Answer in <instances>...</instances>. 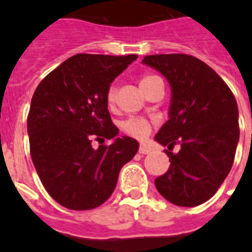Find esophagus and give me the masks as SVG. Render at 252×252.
<instances>
[{"mask_svg": "<svg viewBox=\"0 0 252 252\" xmlns=\"http://www.w3.org/2000/svg\"><path fill=\"white\" fill-rule=\"evenodd\" d=\"M139 153L140 154H148L150 153V148H148V146L145 145V144H141L139 148Z\"/></svg>", "mask_w": 252, "mask_h": 252, "instance_id": "34e87169", "label": "esophagus"}]
</instances>
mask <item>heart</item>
I'll use <instances>...</instances> for the list:
<instances>
[{
    "label": "heart",
    "instance_id": "obj_1",
    "mask_svg": "<svg viewBox=\"0 0 252 252\" xmlns=\"http://www.w3.org/2000/svg\"><path fill=\"white\" fill-rule=\"evenodd\" d=\"M158 75L155 74H144L140 78V87L142 88L144 92L148 91L149 87L153 84L154 81H157ZM116 98H117V90L116 87H110L108 91H107L106 99L108 106L112 107L115 104ZM151 126H153V122L149 119L145 117H137V116H133V117H128L127 120H125L121 124L122 131H124L126 135L132 137H136V139H145L146 136H149V133L151 132Z\"/></svg>",
    "mask_w": 252,
    "mask_h": 252
}]
</instances>
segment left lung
I'll return each instance as SVG.
<instances>
[{
  "label": "left lung",
  "instance_id": "left-lung-1",
  "mask_svg": "<svg viewBox=\"0 0 252 252\" xmlns=\"http://www.w3.org/2000/svg\"><path fill=\"white\" fill-rule=\"evenodd\" d=\"M171 87L169 120L155 140L166 146L170 166L155 179L175 206L195 207L215 195L230 173L240 137L235 95L209 65L187 54L146 55ZM175 145L177 154L171 153Z\"/></svg>",
  "mask_w": 252,
  "mask_h": 252
}]
</instances>
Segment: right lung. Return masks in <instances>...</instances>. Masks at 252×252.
<instances>
[{
  "mask_svg": "<svg viewBox=\"0 0 252 252\" xmlns=\"http://www.w3.org/2000/svg\"><path fill=\"white\" fill-rule=\"evenodd\" d=\"M136 58L77 54L35 90L28 115L31 159L46 192L65 208L87 211L103 204L121 168L139 150V142L127 136L92 146L93 140L103 142L119 133L106 94Z\"/></svg>",
  "mask_w": 252,
  "mask_h": 252,
  "instance_id": "add662e5",
  "label": "right lung"
}]
</instances>
